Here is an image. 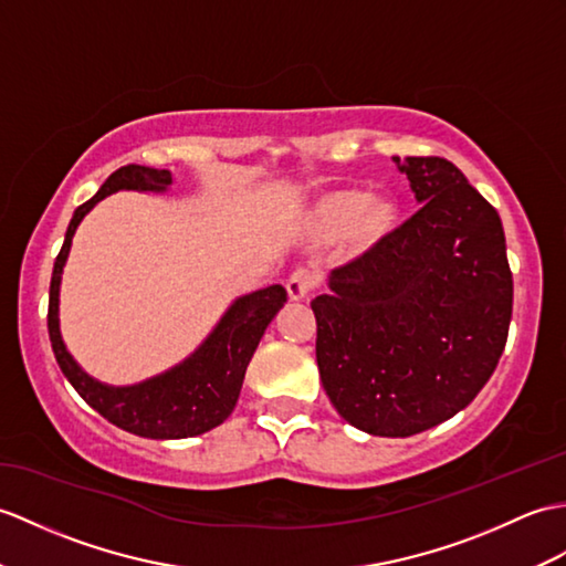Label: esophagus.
I'll return each mask as SVG.
<instances>
[{"label": "esophagus", "mask_w": 566, "mask_h": 566, "mask_svg": "<svg viewBox=\"0 0 566 566\" xmlns=\"http://www.w3.org/2000/svg\"><path fill=\"white\" fill-rule=\"evenodd\" d=\"M313 289H315V274L311 270L298 268V270H294L292 274H289L286 292H289V298H292V301L306 298L313 292Z\"/></svg>", "instance_id": "1"}]
</instances>
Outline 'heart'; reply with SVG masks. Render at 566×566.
<instances>
[{
	"label": "heart",
	"mask_w": 566,
	"mask_h": 566,
	"mask_svg": "<svg viewBox=\"0 0 566 566\" xmlns=\"http://www.w3.org/2000/svg\"><path fill=\"white\" fill-rule=\"evenodd\" d=\"M321 217L327 223V227L347 231L359 227V223H369V227H376L386 219V207L371 200L369 192L364 190H345L333 195L321 209Z\"/></svg>",
	"instance_id": "heart-1"
}]
</instances>
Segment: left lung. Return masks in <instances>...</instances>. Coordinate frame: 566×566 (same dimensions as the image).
<instances>
[{
  "instance_id": "8db88e82",
  "label": "left lung",
  "mask_w": 566,
  "mask_h": 566,
  "mask_svg": "<svg viewBox=\"0 0 566 566\" xmlns=\"http://www.w3.org/2000/svg\"><path fill=\"white\" fill-rule=\"evenodd\" d=\"M417 212L311 301L315 359L339 417L412 437L475 400L502 357L514 280L502 219L451 161L392 156Z\"/></svg>"
}]
</instances>
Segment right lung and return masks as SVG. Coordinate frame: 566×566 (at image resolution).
I'll list each match as a JSON object with an SVG mask.
<instances>
[{"instance_id":"add662e5","label":"right lung","mask_w":566,"mask_h":566,"mask_svg":"<svg viewBox=\"0 0 566 566\" xmlns=\"http://www.w3.org/2000/svg\"><path fill=\"white\" fill-rule=\"evenodd\" d=\"M170 182V170L164 168L137 164L117 168L88 202L74 209L50 280L48 333L62 374L111 424L144 439H188L219 427L233 412L248 361L253 359L260 337L286 304V289L282 284L235 298L214 331L186 361L135 386H105L74 361L60 335V282L76 227L103 197L117 190L166 192Z\"/></svg>"}]
</instances>
